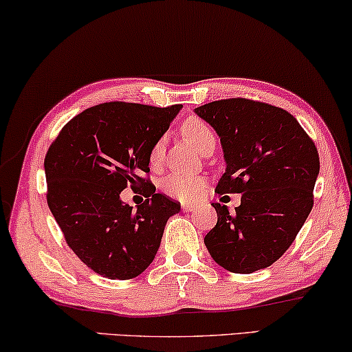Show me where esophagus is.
<instances>
[{"mask_svg": "<svg viewBox=\"0 0 352 352\" xmlns=\"http://www.w3.org/2000/svg\"><path fill=\"white\" fill-rule=\"evenodd\" d=\"M182 208L185 210V212H192L196 206H192V204H182Z\"/></svg>", "mask_w": 352, "mask_h": 352, "instance_id": "obj_1", "label": "esophagus"}]
</instances>
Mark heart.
<instances>
[{
  "label": "heart",
  "instance_id": "b5f03b06",
  "mask_svg": "<svg viewBox=\"0 0 352 352\" xmlns=\"http://www.w3.org/2000/svg\"><path fill=\"white\" fill-rule=\"evenodd\" d=\"M182 133L190 142L201 150L204 145L210 140H214L212 129L210 126L204 122V120L197 117L188 118L182 126ZM150 164L158 166L162 160V142L158 140L150 150ZM161 190L166 196L177 201L186 202V201H197L202 196L204 191V178L197 175H186V174H170L167 175L164 180L161 182Z\"/></svg>",
  "mask_w": 352,
  "mask_h": 352
}]
</instances>
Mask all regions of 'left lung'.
Wrapping results in <instances>:
<instances>
[{
    "label": "left lung",
    "instance_id": "left-lung-1",
    "mask_svg": "<svg viewBox=\"0 0 352 352\" xmlns=\"http://www.w3.org/2000/svg\"><path fill=\"white\" fill-rule=\"evenodd\" d=\"M221 140L226 172L218 194H242L235 212L214 202L218 221L204 239L232 274H253L285 254L313 208L319 155L289 112L243 98L194 109Z\"/></svg>",
    "mask_w": 352,
    "mask_h": 352
}]
</instances>
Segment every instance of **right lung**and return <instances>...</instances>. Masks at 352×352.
Here are the masks:
<instances>
[{
	"label": "right lung",
	"mask_w": 352,
	"mask_h": 352,
	"mask_svg": "<svg viewBox=\"0 0 352 352\" xmlns=\"http://www.w3.org/2000/svg\"><path fill=\"white\" fill-rule=\"evenodd\" d=\"M182 106L151 107L104 102L65 124L44 160L47 204L66 243L94 274L131 280L153 262L166 223L180 202L142 174L150 150L169 129ZM146 188L138 210L124 204V187Z\"/></svg>",
	"instance_id": "obj_1"
}]
</instances>
